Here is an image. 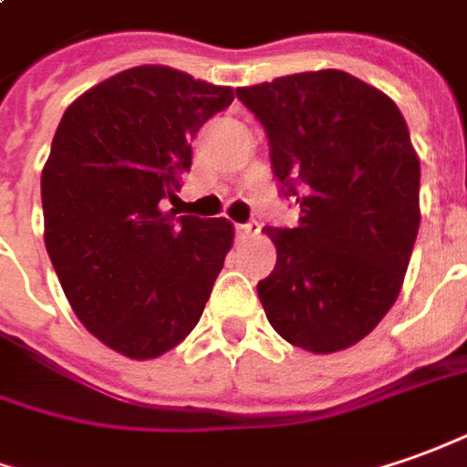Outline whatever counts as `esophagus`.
I'll return each instance as SVG.
<instances>
[{
  "label": "esophagus",
  "instance_id": "esophagus-1",
  "mask_svg": "<svg viewBox=\"0 0 467 467\" xmlns=\"http://www.w3.org/2000/svg\"><path fill=\"white\" fill-rule=\"evenodd\" d=\"M234 233L237 237H255L260 233L258 222H245V224H234Z\"/></svg>",
  "mask_w": 467,
  "mask_h": 467
}]
</instances>
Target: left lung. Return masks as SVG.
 <instances>
[{"label": "left lung", "instance_id": "left-lung-1", "mask_svg": "<svg viewBox=\"0 0 467 467\" xmlns=\"http://www.w3.org/2000/svg\"><path fill=\"white\" fill-rule=\"evenodd\" d=\"M255 114L296 227H263L275 268L258 296L275 332L309 353L363 340L401 291L420 233V158L399 107L345 71L234 91Z\"/></svg>", "mask_w": 467, "mask_h": 467}]
</instances>
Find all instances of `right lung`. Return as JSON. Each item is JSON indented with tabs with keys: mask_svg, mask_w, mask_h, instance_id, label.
<instances>
[{
	"mask_svg": "<svg viewBox=\"0 0 467 467\" xmlns=\"http://www.w3.org/2000/svg\"><path fill=\"white\" fill-rule=\"evenodd\" d=\"M233 99L138 66L81 94L56 130L40 179L47 255L81 325L127 358H158L192 332L233 247L227 220L163 212L193 135Z\"/></svg>",
	"mask_w": 467,
	"mask_h": 467,
	"instance_id": "obj_1",
	"label": "right lung"
}]
</instances>
